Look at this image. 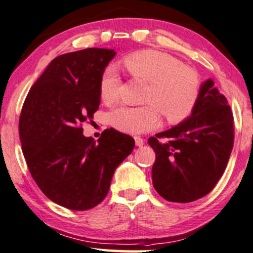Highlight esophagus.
I'll use <instances>...</instances> for the list:
<instances>
[{
    "label": "esophagus",
    "instance_id": "esophagus-1",
    "mask_svg": "<svg viewBox=\"0 0 253 253\" xmlns=\"http://www.w3.org/2000/svg\"><path fill=\"white\" fill-rule=\"evenodd\" d=\"M134 140H135V145L137 147H142L143 146V139H141L140 136H135V137H134Z\"/></svg>",
    "mask_w": 253,
    "mask_h": 253
}]
</instances>
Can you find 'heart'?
<instances>
[{
    "mask_svg": "<svg viewBox=\"0 0 253 253\" xmlns=\"http://www.w3.org/2000/svg\"><path fill=\"white\" fill-rule=\"evenodd\" d=\"M125 68L134 78L148 83L143 103L139 107L119 105L107 114L108 124L124 133L141 134L160 125V112L169 124H177L190 116L201 91L198 73L180 59L158 50H143L124 58ZM121 79L114 66L104 70L99 94L110 105L119 97Z\"/></svg>",
    "mask_w": 253,
    "mask_h": 253,
    "instance_id": "obj_1",
    "label": "heart"
}]
</instances>
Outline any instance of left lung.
I'll use <instances>...</instances> for the list:
<instances>
[{"mask_svg":"<svg viewBox=\"0 0 253 253\" xmlns=\"http://www.w3.org/2000/svg\"><path fill=\"white\" fill-rule=\"evenodd\" d=\"M212 79L201 84L200 97L187 119L148 139L156 159L153 185L169 202L189 203L213 189L233 146V117Z\"/></svg>","mask_w":253,"mask_h":253,"instance_id":"obj_1","label":"left lung"}]
</instances>
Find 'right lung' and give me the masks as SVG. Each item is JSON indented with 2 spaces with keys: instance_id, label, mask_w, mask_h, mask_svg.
<instances>
[{
  "instance_id": "right-lung-1",
  "label": "right lung",
  "mask_w": 253,
  "mask_h": 253,
  "mask_svg": "<svg viewBox=\"0 0 253 253\" xmlns=\"http://www.w3.org/2000/svg\"><path fill=\"white\" fill-rule=\"evenodd\" d=\"M116 53L89 47L56 57L22 108V152L31 176L47 198L68 209L98 206L135 145L114 128L105 129L98 141L83 135L82 125L93 119L100 104V77Z\"/></svg>"
}]
</instances>
